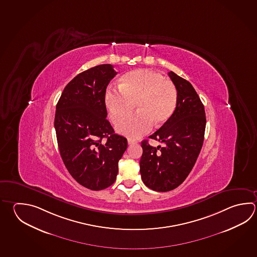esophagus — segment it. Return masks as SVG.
<instances>
[{"mask_svg": "<svg viewBox=\"0 0 257 257\" xmlns=\"http://www.w3.org/2000/svg\"><path fill=\"white\" fill-rule=\"evenodd\" d=\"M136 141L132 140V139H128V145L129 146H131V145H134V144H136Z\"/></svg>", "mask_w": 257, "mask_h": 257, "instance_id": "34e87169", "label": "esophagus"}]
</instances>
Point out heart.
<instances>
[{"label":"heart","instance_id":"heart-1","mask_svg":"<svg viewBox=\"0 0 257 257\" xmlns=\"http://www.w3.org/2000/svg\"><path fill=\"white\" fill-rule=\"evenodd\" d=\"M119 87L107 88L104 103L114 123L128 115L136 104L138 112L116 125L117 132L129 138L145 136L154 124H165L176 109L178 92L175 84L155 71L137 69L128 72L121 77Z\"/></svg>","mask_w":257,"mask_h":257}]
</instances>
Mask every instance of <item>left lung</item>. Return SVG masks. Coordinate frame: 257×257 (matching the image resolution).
I'll list each match as a JSON object with an SVG mask.
<instances>
[{
    "label": "left lung",
    "mask_w": 257,
    "mask_h": 257,
    "mask_svg": "<svg viewBox=\"0 0 257 257\" xmlns=\"http://www.w3.org/2000/svg\"><path fill=\"white\" fill-rule=\"evenodd\" d=\"M168 75L178 92L176 109L169 121L149 136L165 146L142 142V180L156 192L175 189L186 179L202 149L206 124L203 102L193 85L174 72Z\"/></svg>",
    "instance_id": "1"
}]
</instances>
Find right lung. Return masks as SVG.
<instances>
[{"label":"right lung","mask_w":257,"mask_h":257,"mask_svg":"<svg viewBox=\"0 0 257 257\" xmlns=\"http://www.w3.org/2000/svg\"><path fill=\"white\" fill-rule=\"evenodd\" d=\"M116 74L111 64L79 73L56 105L54 128L63 164L73 179L93 191L114 183L118 162L127 149V139L114 134L106 119L104 93Z\"/></svg>","instance_id":"right-lung-1"}]
</instances>
